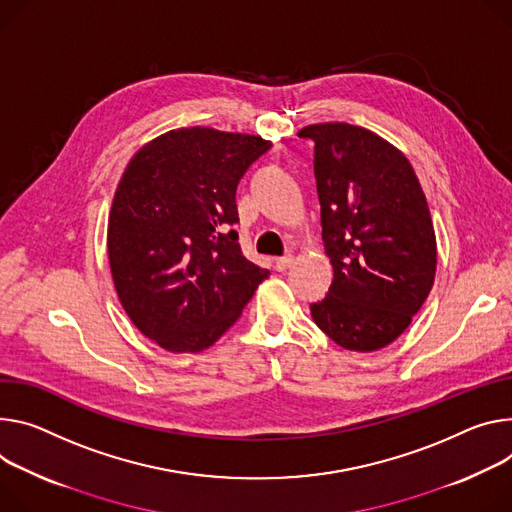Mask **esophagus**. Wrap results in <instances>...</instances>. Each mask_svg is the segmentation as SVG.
Segmentation results:
<instances>
[{"label":"esophagus","instance_id":"esophagus-1","mask_svg":"<svg viewBox=\"0 0 512 512\" xmlns=\"http://www.w3.org/2000/svg\"><path fill=\"white\" fill-rule=\"evenodd\" d=\"M292 263H294V257H292V255H284V257H277V259H275L273 267H275L277 271H286L288 267H292Z\"/></svg>","mask_w":512,"mask_h":512}]
</instances>
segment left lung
<instances>
[{
  "label": "left lung",
  "mask_w": 512,
  "mask_h": 512,
  "mask_svg": "<svg viewBox=\"0 0 512 512\" xmlns=\"http://www.w3.org/2000/svg\"><path fill=\"white\" fill-rule=\"evenodd\" d=\"M314 177L329 294L310 304L318 329L339 347L378 351L425 304L437 271V239L421 183L382 136L347 122L304 126Z\"/></svg>",
  "instance_id": "8db88e82"
}]
</instances>
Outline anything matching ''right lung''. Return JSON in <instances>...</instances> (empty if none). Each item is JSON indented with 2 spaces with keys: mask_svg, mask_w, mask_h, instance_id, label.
<instances>
[{
  "mask_svg": "<svg viewBox=\"0 0 512 512\" xmlns=\"http://www.w3.org/2000/svg\"><path fill=\"white\" fill-rule=\"evenodd\" d=\"M271 149L255 134L169 130L128 161L108 218V257L134 327L198 353L235 324L269 275L239 245L237 185Z\"/></svg>",
  "mask_w": 512,
  "mask_h": 512,
  "instance_id": "1",
  "label": "right lung"
}]
</instances>
